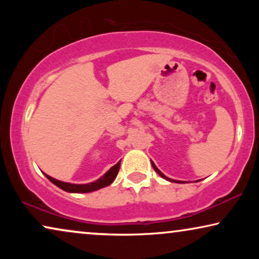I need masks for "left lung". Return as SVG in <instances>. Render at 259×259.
<instances>
[{"label": "left lung", "instance_id": "obj_1", "mask_svg": "<svg viewBox=\"0 0 259 259\" xmlns=\"http://www.w3.org/2000/svg\"><path fill=\"white\" fill-rule=\"evenodd\" d=\"M151 164H152V166H153L154 171H155V172H157V173H158V175L161 177V178H164V179H166V180H167V182H171V183H179V184H184V183H186V182H179V180H173V179H171V178H167V177H166V176L164 175V173H162V172L160 171V169H159V168L157 167V166H155V165H154V162H153V161H152V160H151Z\"/></svg>", "mask_w": 259, "mask_h": 259}]
</instances>
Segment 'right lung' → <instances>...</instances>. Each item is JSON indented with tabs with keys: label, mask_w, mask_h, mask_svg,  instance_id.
<instances>
[{
	"label": "right lung",
	"mask_w": 259,
	"mask_h": 259,
	"mask_svg": "<svg viewBox=\"0 0 259 259\" xmlns=\"http://www.w3.org/2000/svg\"><path fill=\"white\" fill-rule=\"evenodd\" d=\"M120 160L118 164H115L114 166H112L111 168L108 169L107 172L105 173L101 178H99L98 180H95L93 183H88V184H72V183H66V182H61V180H58L53 177L46 175H44L47 177V178L51 180V182L56 185L60 189L66 191V192H70V193H88V192H93V191L100 190L102 187H106L114 182V179L118 176L119 168H120Z\"/></svg>",
	"instance_id": "1"
}]
</instances>
